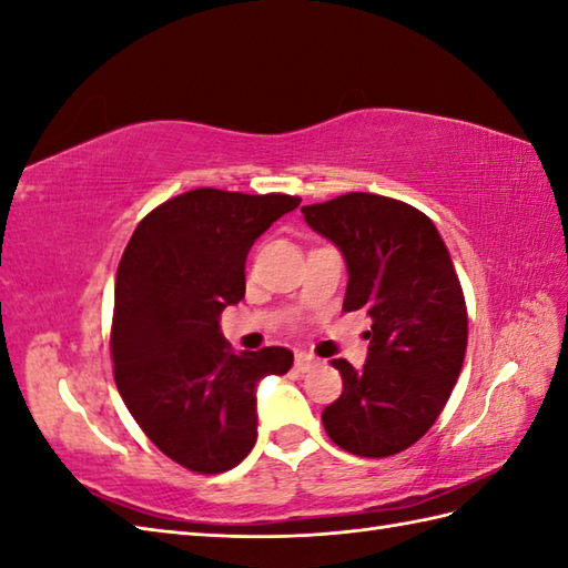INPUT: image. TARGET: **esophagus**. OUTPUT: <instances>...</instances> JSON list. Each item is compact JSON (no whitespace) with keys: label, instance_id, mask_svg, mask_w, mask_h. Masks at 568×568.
I'll list each match as a JSON object with an SVG mask.
<instances>
[{"label":"esophagus","instance_id":"1","mask_svg":"<svg viewBox=\"0 0 568 568\" xmlns=\"http://www.w3.org/2000/svg\"><path fill=\"white\" fill-rule=\"evenodd\" d=\"M320 364V361L312 356V354H305V352H300V354H295V368L300 371V373H307L310 368H315Z\"/></svg>","mask_w":568,"mask_h":568}]
</instances>
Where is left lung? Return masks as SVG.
Segmentation results:
<instances>
[{
    "label": "left lung",
    "instance_id": "8db88e82",
    "mask_svg": "<svg viewBox=\"0 0 568 568\" xmlns=\"http://www.w3.org/2000/svg\"><path fill=\"white\" fill-rule=\"evenodd\" d=\"M303 214L346 261L344 312L373 320L364 368L332 361L344 390L324 429L348 454H400L437 422L464 366L468 317L449 251L427 214L393 197L348 192Z\"/></svg>",
    "mask_w": 568,
    "mask_h": 568
}]
</instances>
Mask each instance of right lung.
Wrapping results in <instances>:
<instances>
[{
  "instance_id": "add662e5",
  "label": "right lung",
  "mask_w": 568,
  "mask_h": 568,
  "mask_svg": "<svg viewBox=\"0 0 568 568\" xmlns=\"http://www.w3.org/2000/svg\"><path fill=\"white\" fill-rule=\"evenodd\" d=\"M300 197L212 187L183 192L139 222L119 261L112 361L143 434L195 474H224L256 444V385L293 352L234 354L220 315L246 293L248 248Z\"/></svg>"
}]
</instances>
